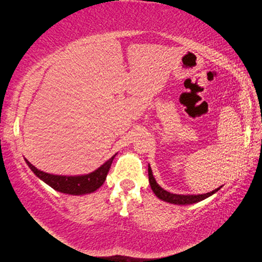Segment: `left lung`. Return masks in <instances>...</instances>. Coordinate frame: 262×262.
I'll list each match as a JSON object with an SVG mask.
<instances>
[{"label": "left lung", "instance_id": "1", "mask_svg": "<svg viewBox=\"0 0 262 262\" xmlns=\"http://www.w3.org/2000/svg\"><path fill=\"white\" fill-rule=\"evenodd\" d=\"M148 174H149L150 186H151L152 192L155 193V195L157 196V198L163 200V202L175 204V205H191V204L199 203L204 199L209 198V196L214 194V193L218 192L222 188V186H221V187L213 189L212 192L205 193V194H187V195L175 194V193H170V192L166 191V189H163L159 184H157L155 178H154L151 167L150 166H148Z\"/></svg>", "mask_w": 262, "mask_h": 262}]
</instances>
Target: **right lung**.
I'll return each instance as SVG.
<instances>
[{
  "label": "right lung",
  "instance_id": "1",
  "mask_svg": "<svg viewBox=\"0 0 262 262\" xmlns=\"http://www.w3.org/2000/svg\"><path fill=\"white\" fill-rule=\"evenodd\" d=\"M114 157H116V155L111 157V159L108 161H106L101 167H99L98 169L92 171V173L85 175H75V177L53 175L45 173V171H41L39 170L38 168H35L33 164L28 162L26 159H25V161H26L27 166L31 168V170L33 171L41 181L48 184L50 187H52L53 189H56V191H58L60 193H66V194L82 195L95 192L96 189L101 187L103 182L106 180L107 173H108Z\"/></svg>",
  "mask_w": 262,
  "mask_h": 262
}]
</instances>
